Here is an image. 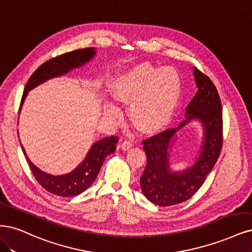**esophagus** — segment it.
I'll return each mask as SVG.
<instances>
[{
    "label": "esophagus",
    "mask_w": 252,
    "mask_h": 252,
    "mask_svg": "<svg viewBox=\"0 0 252 252\" xmlns=\"http://www.w3.org/2000/svg\"><path fill=\"white\" fill-rule=\"evenodd\" d=\"M132 146H133V144H132L131 141L126 140V141H124V142L122 143V145H121V148H122V150L126 151V150H128L129 148H131Z\"/></svg>",
    "instance_id": "esophagus-1"
}]
</instances>
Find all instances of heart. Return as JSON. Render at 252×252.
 Wrapping results in <instances>:
<instances>
[{
  "instance_id": "1",
  "label": "heart",
  "mask_w": 252,
  "mask_h": 252,
  "mask_svg": "<svg viewBox=\"0 0 252 252\" xmlns=\"http://www.w3.org/2000/svg\"><path fill=\"white\" fill-rule=\"evenodd\" d=\"M114 97L130 103L132 122L143 130L163 125L174 112L181 94V81L173 67L158 68L140 63L123 74L112 86ZM109 116L118 115L115 105H107Z\"/></svg>"
}]
</instances>
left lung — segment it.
<instances>
[{
    "mask_svg": "<svg viewBox=\"0 0 252 252\" xmlns=\"http://www.w3.org/2000/svg\"><path fill=\"white\" fill-rule=\"evenodd\" d=\"M198 92L186 110V119L176 127L143 141L147 164L141 176V189L149 201L159 206L184 202L201 188L213 170L222 148V104L209 77L193 68ZM193 120L200 122L204 136L194 163L185 170H170L169 152L177 134Z\"/></svg>",
    "mask_w": 252,
    "mask_h": 252,
    "instance_id": "obj_1",
    "label": "left lung"
}]
</instances>
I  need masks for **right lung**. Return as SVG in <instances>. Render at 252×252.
I'll list each match as a JSON object with an SVG mask.
<instances>
[{
	"label": "right lung",
	"instance_id": "obj_1",
	"mask_svg": "<svg viewBox=\"0 0 252 252\" xmlns=\"http://www.w3.org/2000/svg\"><path fill=\"white\" fill-rule=\"evenodd\" d=\"M94 55H96V49L85 48L68 52V53L52 58L45 63H42L31 75L25 86L20 111L26 97L31 90L49 79L63 76L73 71L74 68L81 67L85 63H90ZM118 141L119 138L117 136H109L104 137L93 144L85 158L73 171L63 175H52L38 169L29 159L22 144L21 147L34 177L43 189L57 196L72 197L81 194L93 185V182L99 174V171L106 156L115 152Z\"/></svg>",
	"mask_w": 252,
	"mask_h": 252
}]
</instances>
